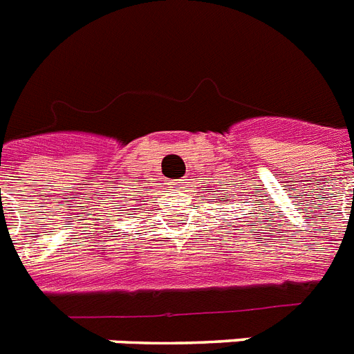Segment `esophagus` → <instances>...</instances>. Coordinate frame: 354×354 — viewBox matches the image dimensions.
Returning <instances> with one entry per match:
<instances>
[{"label": "esophagus", "instance_id": "1", "mask_svg": "<svg viewBox=\"0 0 354 354\" xmlns=\"http://www.w3.org/2000/svg\"><path fill=\"white\" fill-rule=\"evenodd\" d=\"M186 186H188V179H177L174 183V188H177V189H183V188H186Z\"/></svg>", "mask_w": 354, "mask_h": 354}]
</instances>
